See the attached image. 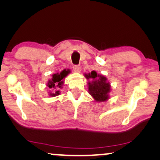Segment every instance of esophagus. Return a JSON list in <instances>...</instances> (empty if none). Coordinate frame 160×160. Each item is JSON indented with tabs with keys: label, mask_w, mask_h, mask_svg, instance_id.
<instances>
[{
	"label": "esophagus",
	"mask_w": 160,
	"mask_h": 160,
	"mask_svg": "<svg viewBox=\"0 0 160 160\" xmlns=\"http://www.w3.org/2000/svg\"><path fill=\"white\" fill-rule=\"evenodd\" d=\"M73 71L75 72H80L81 71V65H75L73 67Z\"/></svg>",
	"instance_id": "1"
}]
</instances>
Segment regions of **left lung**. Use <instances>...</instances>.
<instances>
[{
    "mask_svg": "<svg viewBox=\"0 0 160 160\" xmlns=\"http://www.w3.org/2000/svg\"><path fill=\"white\" fill-rule=\"evenodd\" d=\"M87 78H92V81L88 82L89 92L98 102H104L109 98L108 93L111 91V85L107 82L106 77L99 75L93 71L85 74Z\"/></svg>",
    "mask_w": 160,
    "mask_h": 160,
    "instance_id": "obj_1",
    "label": "left lung"
}]
</instances>
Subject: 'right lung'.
I'll list each match as a JSON object with an SVG mask.
<instances>
[{
  "label": "right lung",
  "instance_id": "add662e5",
  "mask_svg": "<svg viewBox=\"0 0 160 160\" xmlns=\"http://www.w3.org/2000/svg\"><path fill=\"white\" fill-rule=\"evenodd\" d=\"M70 73V71L68 70H63L60 73H55L52 75V79H50L48 82L47 86L50 89H52V92H49V96L51 97H55L60 94V91H59V88H62V86L63 84V78L66 76L68 74Z\"/></svg>",
  "mask_w": 160,
  "mask_h": 160
}]
</instances>
